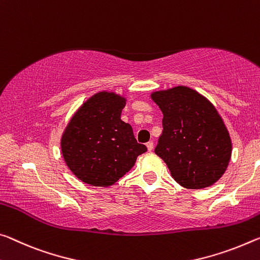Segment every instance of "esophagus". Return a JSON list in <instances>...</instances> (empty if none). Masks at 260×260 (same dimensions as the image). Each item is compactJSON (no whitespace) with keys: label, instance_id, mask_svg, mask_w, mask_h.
<instances>
[{"label":"esophagus","instance_id":"34e87169","mask_svg":"<svg viewBox=\"0 0 260 260\" xmlns=\"http://www.w3.org/2000/svg\"><path fill=\"white\" fill-rule=\"evenodd\" d=\"M147 148H148V151H151L154 149V143H152V141L147 142Z\"/></svg>","mask_w":260,"mask_h":260}]
</instances>
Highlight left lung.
<instances>
[{
  "label": "left lung",
  "instance_id": "1",
  "mask_svg": "<svg viewBox=\"0 0 260 260\" xmlns=\"http://www.w3.org/2000/svg\"><path fill=\"white\" fill-rule=\"evenodd\" d=\"M163 113V132L155 154L185 188H205L224 174L232 139L221 115L207 98L188 86L150 94Z\"/></svg>",
  "mask_w": 260,
  "mask_h": 260
}]
</instances>
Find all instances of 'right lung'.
Wrapping results in <instances>:
<instances>
[{
  "label": "right lung",
  "mask_w": 260,
  "mask_h": 260,
  "mask_svg": "<svg viewBox=\"0 0 260 260\" xmlns=\"http://www.w3.org/2000/svg\"><path fill=\"white\" fill-rule=\"evenodd\" d=\"M126 98L94 93L73 115L61 138L67 167L82 182L108 187L134 167L147 147L138 143L129 123L121 120Z\"/></svg>",
  "instance_id": "add662e5"
}]
</instances>
